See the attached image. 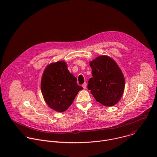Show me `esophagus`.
<instances>
[{"label": "esophagus", "instance_id": "1", "mask_svg": "<svg viewBox=\"0 0 157 157\" xmlns=\"http://www.w3.org/2000/svg\"><path fill=\"white\" fill-rule=\"evenodd\" d=\"M82 87H83L84 89H86V86H87V84H86V82H84V83L82 85Z\"/></svg>", "mask_w": 157, "mask_h": 157}]
</instances>
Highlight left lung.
<instances>
[{
    "label": "left lung",
    "instance_id": "1",
    "mask_svg": "<svg viewBox=\"0 0 157 157\" xmlns=\"http://www.w3.org/2000/svg\"><path fill=\"white\" fill-rule=\"evenodd\" d=\"M93 77L87 88L96 101L105 106H113L122 98L125 79L121 70L110 57L102 55L89 63Z\"/></svg>",
    "mask_w": 157,
    "mask_h": 157
}]
</instances>
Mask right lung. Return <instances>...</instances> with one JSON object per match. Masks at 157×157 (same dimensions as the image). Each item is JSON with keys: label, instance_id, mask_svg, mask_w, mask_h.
<instances>
[{"label": "right lung", "instance_id": "obj_1", "mask_svg": "<svg viewBox=\"0 0 157 157\" xmlns=\"http://www.w3.org/2000/svg\"><path fill=\"white\" fill-rule=\"evenodd\" d=\"M76 78L70 73L64 61L48 65L41 80V90L48 105L55 111L66 110L82 87L76 83Z\"/></svg>", "mask_w": 157, "mask_h": 157}]
</instances>
